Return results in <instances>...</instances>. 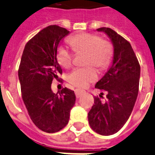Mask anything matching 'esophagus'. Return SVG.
Here are the masks:
<instances>
[{"label":"esophagus","mask_w":155,"mask_h":155,"mask_svg":"<svg viewBox=\"0 0 155 155\" xmlns=\"http://www.w3.org/2000/svg\"><path fill=\"white\" fill-rule=\"evenodd\" d=\"M84 94H85V91H82V90H80V89H76L75 90V94H76L77 98H80Z\"/></svg>","instance_id":"obj_1"}]
</instances>
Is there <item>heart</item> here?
I'll return each instance as SVG.
<instances>
[{"instance_id":"heart-1","label":"heart","mask_w":155,"mask_h":155,"mask_svg":"<svg viewBox=\"0 0 155 155\" xmlns=\"http://www.w3.org/2000/svg\"><path fill=\"white\" fill-rule=\"evenodd\" d=\"M69 44L76 52L86 51V64H93L100 69H104L110 63L112 56V47L107 40H102L97 35L81 33L69 39ZM73 53L64 46L59 48L57 60L61 66L65 69L73 64ZM98 78L96 70L93 67L74 69L69 76V81L78 87H86Z\"/></svg>"}]
</instances>
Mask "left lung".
<instances>
[{"label":"left lung","mask_w":155,"mask_h":155,"mask_svg":"<svg viewBox=\"0 0 155 155\" xmlns=\"http://www.w3.org/2000/svg\"><path fill=\"white\" fill-rule=\"evenodd\" d=\"M113 45V58L108 70L95 85L107 92L106 102L94 97L88 113L91 129L100 135L116 134L129 120L137 98L141 68L131 44L112 29L101 27ZM103 93L99 95L103 97Z\"/></svg>","instance_id":"left-lung-1"}]
</instances>
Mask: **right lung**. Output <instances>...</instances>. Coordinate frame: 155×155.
I'll return each instance as SVG.
<instances>
[{
  "label": "right lung",
  "mask_w": 155,
  "mask_h": 155,
  "mask_svg": "<svg viewBox=\"0 0 155 155\" xmlns=\"http://www.w3.org/2000/svg\"><path fill=\"white\" fill-rule=\"evenodd\" d=\"M69 31L52 25L35 35L26 44L18 69L21 96L33 123L40 130L52 134L69 122L75 104L74 91L63 88L53 93L51 85L62 74L57 61V48Z\"/></svg>",
  "instance_id": "right-lung-1"
}]
</instances>
